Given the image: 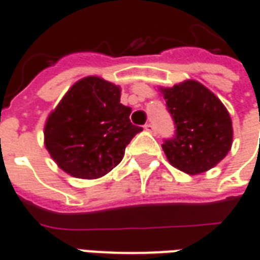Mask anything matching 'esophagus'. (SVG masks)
I'll return each instance as SVG.
<instances>
[{"instance_id": "esophagus-1", "label": "esophagus", "mask_w": 260, "mask_h": 260, "mask_svg": "<svg viewBox=\"0 0 260 260\" xmlns=\"http://www.w3.org/2000/svg\"><path fill=\"white\" fill-rule=\"evenodd\" d=\"M144 128H145V132H148V133L155 134V127L152 126L151 123H147V124H145V126H144Z\"/></svg>"}]
</instances>
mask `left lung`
<instances>
[{"label": "left lung", "instance_id": "8db88e82", "mask_svg": "<svg viewBox=\"0 0 260 260\" xmlns=\"http://www.w3.org/2000/svg\"><path fill=\"white\" fill-rule=\"evenodd\" d=\"M159 92L176 127L174 139L162 144L169 164L189 175L214 168L233 145V121L227 108L194 80L171 88L159 86Z\"/></svg>", "mask_w": 260, "mask_h": 260}]
</instances>
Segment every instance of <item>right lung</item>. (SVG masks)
Wrapping results in <instances>:
<instances>
[{
	"mask_svg": "<svg viewBox=\"0 0 260 260\" xmlns=\"http://www.w3.org/2000/svg\"><path fill=\"white\" fill-rule=\"evenodd\" d=\"M120 86L101 77L77 81L45 124V145L54 162L80 179H98L124 156L127 144L143 128L132 124Z\"/></svg>",
	"mask_w": 260,
	"mask_h": 260,
	"instance_id": "add662e5",
	"label": "right lung"
}]
</instances>
